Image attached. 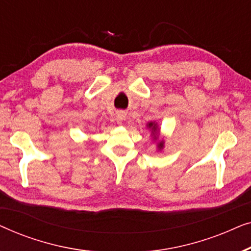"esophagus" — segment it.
Segmentation results:
<instances>
[{
    "mask_svg": "<svg viewBox=\"0 0 251 251\" xmlns=\"http://www.w3.org/2000/svg\"><path fill=\"white\" fill-rule=\"evenodd\" d=\"M116 119H118V121H120V122L126 121V113L123 112V111L118 112V113H116Z\"/></svg>",
    "mask_w": 251,
    "mask_h": 251,
    "instance_id": "1",
    "label": "esophagus"
}]
</instances>
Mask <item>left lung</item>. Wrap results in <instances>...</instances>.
<instances>
[{
	"instance_id": "obj_1",
	"label": "left lung",
	"mask_w": 251,
	"mask_h": 251,
	"mask_svg": "<svg viewBox=\"0 0 251 251\" xmlns=\"http://www.w3.org/2000/svg\"><path fill=\"white\" fill-rule=\"evenodd\" d=\"M147 128L150 129L151 131V136H152V138L154 142H156V149L157 151H162L164 149V140L163 139H159V136H160V128L159 126H157V123L155 121H152V122H149L147 123Z\"/></svg>"
}]
</instances>
